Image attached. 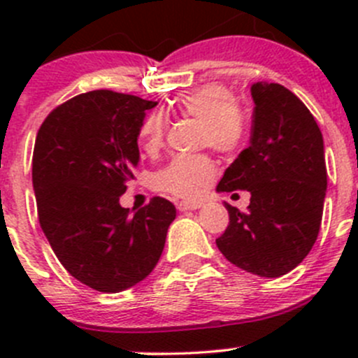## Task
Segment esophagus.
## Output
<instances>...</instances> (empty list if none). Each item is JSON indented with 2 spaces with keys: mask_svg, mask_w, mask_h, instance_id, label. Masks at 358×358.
<instances>
[{
  "mask_svg": "<svg viewBox=\"0 0 358 358\" xmlns=\"http://www.w3.org/2000/svg\"><path fill=\"white\" fill-rule=\"evenodd\" d=\"M176 208H178V211H192V209L201 208V202H196V201H178V202H176Z\"/></svg>",
  "mask_w": 358,
  "mask_h": 358,
  "instance_id": "obj_1",
  "label": "esophagus"
}]
</instances>
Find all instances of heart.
<instances>
[{
    "label": "heart",
    "mask_w": 358,
    "mask_h": 358,
    "mask_svg": "<svg viewBox=\"0 0 358 358\" xmlns=\"http://www.w3.org/2000/svg\"><path fill=\"white\" fill-rule=\"evenodd\" d=\"M175 110L199 121L197 142L223 156L239 152L246 143L249 117L229 86L209 83L180 95L173 103ZM166 117L162 112L145 115L140 124L138 138L147 154L157 152L164 143ZM216 168L208 154H178L159 168L150 178L152 189L169 196L192 199L213 182Z\"/></svg>",
    "instance_id": "heart-1"
}]
</instances>
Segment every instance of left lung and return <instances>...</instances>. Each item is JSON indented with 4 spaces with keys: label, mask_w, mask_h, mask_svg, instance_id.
<instances>
[{
    "label": "left lung",
    "mask_w": 358,
    "mask_h": 358,
    "mask_svg": "<svg viewBox=\"0 0 358 358\" xmlns=\"http://www.w3.org/2000/svg\"><path fill=\"white\" fill-rule=\"evenodd\" d=\"M249 147L227 168L218 192L248 190V211L227 204L229 227L216 246L230 263L259 277H280L315 244L327 169L319 124L305 103L277 83L251 86Z\"/></svg>",
    "instance_id": "obj_1"
}]
</instances>
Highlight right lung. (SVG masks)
Returning a JSON list of instances; mask_svg holds the SVG:
<instances>
[{
  "label": "right lung",
  "instance_id": "1",
  "mask_svg": "<svg viewBox=\"0 0 358 358\" xmlns=\"http://www.w3.org/2000/svg\"><path fill=\"white\" fill-rule=\"evenodd\" d=\"M156 106L112 90L81 93L50 112L36 136L39 225L64 268L95 291L119 292L145 279L176 216L164 197L133 216L119 204L135 178L140 124Z\"/></svg>",
  "mask_w": 358,
  "mask_h": 358
}]
</instances>
